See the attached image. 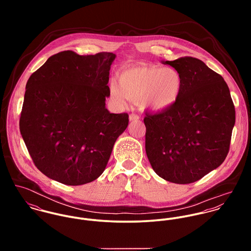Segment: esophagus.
Returning <instances> with one entry per match:
<instances>
[{
    "label": "esophagus",
    "instance_id": "esophagus-1",
    "mask_svg": "<svg viewBox=\"0 0 251 251\" xmlns=\"http://www.w3.org/2000/svg\"><path fill=\"white\" fill-rule=\"evenodd\" d=\"M138 119H139V117H138L135 113H131V114L129 115V121H130V122L136 121V120H138Z\"/></svg>",
    "mask_w": 251,
    "mask_h": 251
}]
</instances>
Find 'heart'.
I'll use <instances>...</instances> for the list:
<instances>
[{
  "instance_id": "1",
  "label": "heart",
  "mask_w": 251,
  "mask_h": 251,
  "mask_svg": "<svg viewBox=\"0 0 251 251\" xmlns=\"http://www.w3.org/2000/svg\"><path fill=\"white\" fill-rule=\"evenodd\" d=\"M183 77L174 68L135 66L119 73L118 81L109 84L111 97L120 103L137 100L143 110L154 113L166 111L179 100Z\"/></svg>"
}]
</instances>
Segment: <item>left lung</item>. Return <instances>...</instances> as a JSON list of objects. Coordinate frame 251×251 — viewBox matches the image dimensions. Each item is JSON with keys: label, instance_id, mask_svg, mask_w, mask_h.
<instances>
[{"label": "left lung", "instance_id": "1", "mask_svg": "<svg viewBox=\"0 0 251 251\" xmlns=\"http://www.w3.org/2000/svg\"><path fill=\"white\" fill-rule=\"evenodd\" d=\"M161 63L181 73L183 88L174 106L146 114V152L160 178L191 183L225 160L235 126V107L222 76L201 60L183 57Z\"/></svg>", "mask_w": 251, "mask_h": 251}]
</instances>
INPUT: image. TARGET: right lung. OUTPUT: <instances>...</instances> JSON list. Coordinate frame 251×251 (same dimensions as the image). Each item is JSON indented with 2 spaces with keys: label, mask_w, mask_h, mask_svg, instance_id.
I'll return each mask as SVG.
<instances>
[{
  "label": "right lung",
  "mask_w": 251,
  "mask_h": 251,
  "mask_svg": "<svg viewBox=\"0 0 251 251\" xmlns=\"http://www.w3.org/2000/svg\"><path fill=\"white\" fill-rule=\"evenodd\" d=\"M116 55L51 56L26 85L19 126L37 169L50 179L80 185L105 170L128 115L105 107Z\"/></svg>",
  "instance_id": "obj_1"
}]
</instances>
